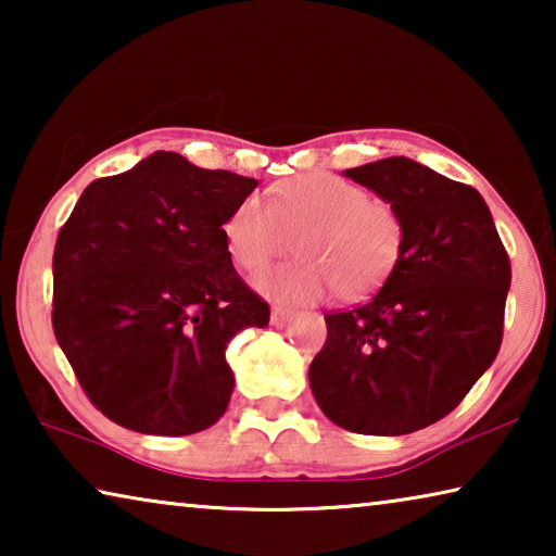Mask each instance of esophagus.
<instances>
[{
    "instance_id": "esophagus-1",
    "label": "esophagus",
    "mask_w": 556,
    "mask_h": 556,
    "mask_svg": "<svg viewBox=\"0 0 556 556\" xmlns=\"http://www.w3.org/2000/svg\"><path fill=\"white\" fill-rule=\"evenodd\" d=\"M291 318H294V314L291 312H287V308H281V306H275L271 308V316H269V321H271V326H277V328H281V326H287Z\"/></svg>"
}]
</instances>
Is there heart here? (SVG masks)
I'll use <instances>...</instances> for the list:
<instances>
[{
  "instance_id": "b5f03b06",
  "label": "heart",
  "mask_w": 556,
  "mask_h": 556,
  "mask_svg": "<svg viewBox=\"0 0 556 556\" xmlns=\"http://www.w3.org/2000/svg\"><path fill=\"white\" fill-rule=\"evenodd\" d=\"M225 244L244 271L265 269L299 238L301 260L255 279L277 304H306L338 287L343 296L378 289L397 267L404 242L400 213L363 186L326 172L291 176L269 199L248 195L223 225Z\"/></svg>"
}]
</instances>
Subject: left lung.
Masks as SVG:
<instances>
[{"label":"left lung","mask_w":556,"mask_h":556,"mask_svg":"<svg viewBox=\"0 0 556 556\" xmlns=\"http://www.w3.org/2000/svg\"><path fill=\"white\" fill-rule=\"evenodd\" d=\"M400 213L397 267L378 294L328 314L308 384L328 419L412 434L458 407L503 341L510 260L483 195L407 156L345 168Z\"/></svg>","instance_id":"8db88e82"}]
</instances>
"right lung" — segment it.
I'll list each match as a JSON object with an SVG mask.
<instances>
[{"mask_svg": "<svg viewBox=\"0 0 556 556\" xmlns=\"http://www.w3.org/2000/svg\"><path fill=\"white\" fill-rule=\"evenodd\" d=\"M255 188L257 178L154 152L75 203L53 250V333L115 425L186 437L228 409L225 348L242 328L269 324L223 235Z\"/></svg>", "mask_w": 556, "mask_h": 556, "instance_id": "1", "label": "right lung"}]
</instances>
